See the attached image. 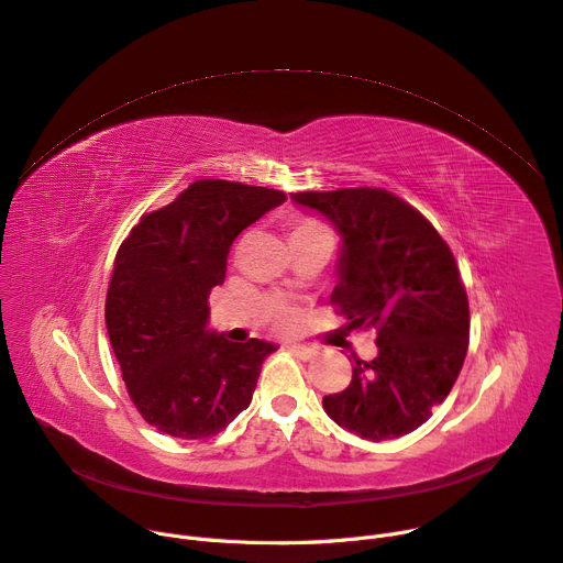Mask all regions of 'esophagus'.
I'll return each mask as SVG.
<instances>
[{
	"label": "esophagus",
	"mask_w": 563,
	"mask_h": 563,
	"mask_svg": "<svg viewBox=\"0 0 563 563\" xmlns=\"http://www.w3.org/2000/svg\"><path fill=\"white\" fill-rule=\"evenodd\" d=\"M289 352H291V354H296V356H298V360H302V362H308V360H312V356L317 354V350H314V347H310V345H298V343L289 345Z\"/></svg>",
	"instance_id": "34e87169"
}]
</instances>
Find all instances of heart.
Listing matches in <instances>:
<instances>
[{
  "label": "heart",
  "mask_w": 563,
  "mask_h": 563,
  "mask_svg": "<svg viewBox=\"0 0 563 563\" xmlns=\"http://www.w3.org/2000/svg\"><path fill=\"white\" fill-rule=\"evenodd\" d=\"M287 229H289V242L291 244H298V242H308V240H319V238H332V231L325 222L317 220V218H291L287 222ZM274 328L280 330V332H289L296 328L298 323V312L296 308H291V305H285L280 302L278 308L274 310V319H272Z\"/></svg>",
  "instance_id": "b5f03b06"
}]
</instances>
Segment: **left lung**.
<instances>
[{
    "label": "left lung",
    "mask_w": 563,
    "mask_h": 563,
    "mask_svg": "<svg viewBox=\"0 0 563 563\" xmlns=\"http://www.w3.org/2000/svg\"><path fill=\"white\" fill-rule=\"evenodd\" d=\"M343 235L332 291L345 330H375L379 354L354 356L350 386L325 413L382 442L422 427L455 384L470 347V300L449 244L411 203L384 188L291 192Z\"/></svg>",
    "instance_id": "1"
}]
</instances>
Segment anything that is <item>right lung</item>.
Wrapping results in <instances>:
<instances>
[{"label":"right lung","mask_w":563,"mask_h":563,"mask_svg":"<svg viewBox=\"0 0 563 563\" xmlns=\"http://www.w3.org/2000/svg\"><path fill=\"white\" fill-rule=\"evenodd\" d=\"M287 199L283 190L199 179L145 213L119 246L106 323L128 395L157 431L201 440L227 429L276 345L207 330L233 240Z\"/></svg>","instance_id":"1"}]
</instances>
